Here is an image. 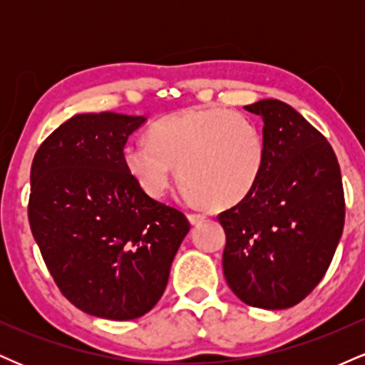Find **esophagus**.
<instances>
[{
    "label": "esophagus",
    "mask_w": 365,
    "mask_h": 365,
    "mask_svg": "<svg viewBox=\"0 0 365 365\" xmlns=\"http://www.w3.org/2000/svg\"><path fill=\"white\" fill-rule=\"evenodd\" d=\"M188 221H190V225H200L202 221H206V216L202 215H188Z\"/></svg>",
    "instance_id": "34e87169"
}]
</instances>
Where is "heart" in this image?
Listing matches in <instances>:
<instances>
[{"label":"heart","mask_w":365,"mask_h":365,"mask_svg":"<svg viewBox=\"0 0 365 365\" xmlns=\"http://www.w3.org/2000/svg\"><path fill=\"white\" fill-rule=\"evenodd\" d=\"M148 142H130L123 163L150 199H163L175 178L190 202L232 207L257 185L266 163L259 125L226 108H192L156 121Z\"/></svg>","instance_id":"heart-1"}]
</instances>
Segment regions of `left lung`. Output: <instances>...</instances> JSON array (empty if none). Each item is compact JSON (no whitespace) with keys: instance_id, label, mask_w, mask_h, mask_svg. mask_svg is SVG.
Listing matches in <instances>:
<instances>
[{"instance_id":"obj_1","label":"left lung","mask_w":365,"mask_h":365,"mask_svg":"<svg viewBox=\"0 0 365 365\" xmlns=\"http://www.w3.org/2000/svg\"><path fill=\"white\" fill-rule=\"evenodd\" d=\"M262 118L266 163L257 185L217 216L226 283L247 305L293 307L328 271L345 223L341 173L329 142L278 99L244 106Z\"/></svg>"}]
</instances>
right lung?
I'll return each mask as SVG.
<instances>
[{"label": "right lung", "mask_w": 365, "mask_h": 365, "mask_svg": "<svg viewBox=\"0 0 365 365\" xmlns=\"http://www.w3.org/2000/svg\"><path fill=\"white\" fill-rule=\"evenodd\" d=\"M144 116L75 115L37 149L29 221L46 266L81 311L111 321L148 314L165 293L190 223L150 199L123 163Z\"/></svg>", "instance_id": "obj_1"}]
</instances>
